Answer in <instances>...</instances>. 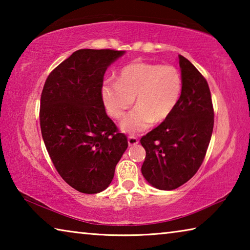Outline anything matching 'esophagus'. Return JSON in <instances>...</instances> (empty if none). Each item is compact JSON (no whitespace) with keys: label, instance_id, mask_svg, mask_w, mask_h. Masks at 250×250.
Instances as JSON below:
<instances>
[{"label":"esophagus","instance_id":"esophagus-1","mask_svg":"<svg viewBox=\"0 0 250 250\" xmlns=\"http://www.w3.org/2000/svg\"><path fill=\"white\" fill-rule=\"evenodd\" d=\"M139 143V140L137 137H133V135H130V137L128 138V145L129 146H135L138 145Z\"/></svg>","mask_w":250,"mask_h":250}]
</instances>
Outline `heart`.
<instances>
[{
	"instance_id": "obj_1",
	"label": "heart",
	"mask_w": 250,
	"mask_h": 250,
	"mask_svg": "<svg viewBox=\"0 0 250 250\" xmlns=\"http://www.w3.org/2000/svg\"><path fill=\"white\" fill-rule=\"evenodd\" d=\"M182 90L183 82L176 67L132 62L121 69L117 83H104L101 99L108 115L121 119L135 98L137 107L120 122V129L138 133L168 119L180 103Z\"/></svg>"
}]
</instances>
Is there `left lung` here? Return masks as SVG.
Returning <instances> with one entry per match:
<instances>
[{
  "mask_svg": "<svg viewBox=\"0 0 250 250\" xmlns=\"http://www.w3.org/2000/svg\"><path fill=\"white\" fill-rule=\"evenodd\" d=\"M183 90L168 119L140 140L146 150L141 172L147 183L171 191L192 179L200 168L214 126L210 91L188 59L179 55Z\"/></svg>",
  "mask_w": 250,
  "mask_h": 250,
  "instance_id": "left-lung-1",
  "label": "left lung"
}]
</instances>
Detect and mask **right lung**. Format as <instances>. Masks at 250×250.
I'll use <instances>...</instances> for the list:
<instances>
[{"label":"right lung","instance_id":"right-lung-1","mask_svg":"<svg viewBox=\"0 0 250 250\" xmlns=\"http://www.w3.org/2000/svg\"><path fill=\"white\" fill-rule=\"evenodd\" d=\"M125 50L79 49L46 79L41 97L42 137L67 184L84 194L104 191L128 147L107 116L101 87L108 67Z\"/></svg>","mask_w":250,"mask_h":250}]
</instances>
